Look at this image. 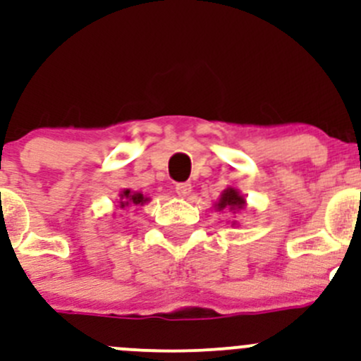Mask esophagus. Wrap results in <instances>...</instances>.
Segmentation results:
<instances>
[{
    "label": "esophagus",
    "instance_id": "34e87169",
    "mask_svg": "<svg viewBox=\"0 0 361 361\" xmlns=\"http://www.w3.org/2000/svg\"><path fill=\"white\" fill-rule=\"evenodd\" d=\"M176 192L179 196H188L191 192V184L189 182H180V184L176 185Z\"/></svg>",
    "mask_w": 361,
    "mask_h": 361
}]
</instances>
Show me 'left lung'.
<instances>
[{
	"label": "left lung",
	"instance_id": "8db88e82",
	"mask_svg": "<svg viewBox=\"0 0 361 361\" xmlns=\"http://www.w3.org/2000/svg\"><path fill=\"white\" fill-rule=\"evenodd\" d=\"M217 210H242L245 207V198L235 188H228L221 192L219 202L216 203ZM235 224V221H233Z\"/></svg>",
	"mask_w": 361,
	"mask_h": 361
}]
</instances>
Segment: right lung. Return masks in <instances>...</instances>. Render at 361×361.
<instances>
[{
  "label": "right lung",
  "instance_id": "right-lung-1",
  "mask_svg": "<svg viewBox=\"0 0 361 361\" xmlns=\"http://www.w3.org/2000/svg\"><path fill=\"white\" fill-rule=\"evenodd\" d=\"M119 196H121V202H119L121 209H124V207H130V205H144L145 202H149V198H145L142 192L131 191V189H124Z\"/></svg>",
  "mask_w": 361,
  "mask_h": 361
}]
</instances>
